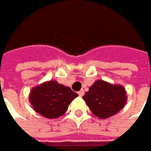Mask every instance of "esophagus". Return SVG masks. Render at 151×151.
<instances>
[{
    "label": "esophagus",
    "mask_w": 151,
    "mask_h": 151,
    "mask_svg": "<svg viewBox=\"0 0 151 151\" xmlns=\"http://www.w3.org/2000/svg\"><path fill=\"white\" fill-rule=\"evenodd\" d=\"M78 94H79V96H83V94H84V90H83V89L80 90V91L78 92Z\"/></svg>",
    "instance_id": "esophagus-1"
}]
</instances>
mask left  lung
<instances>
[{"label":"left lung","instance_id":"left-lung-1","mask_svg":"<svg viewBox=\"0 0 151 151\" xmlns=\"http://www.w3.org/2000/svg\"><path fill=\"white\" fill-rule=\"evenodd\" d=\"M82 98L95 116L106 119L124 107L126 93L120 85H112L106 81L98 80Z\"/></svg>","mask_w":151,"mask_h":151}]
</instances>
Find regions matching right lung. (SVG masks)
<instances>
[{
    "label": "right lung",
    "mask_w": 151,
    "mask_h": 151,
    "mask_svg": "<svg viewBox=\"0 0 151 151\" xmlns=\"http://www.w3.org/2000/svg\"><path fill=\"white\" fill-rule=\"evenodd\" d=\"M77 96L69 87L50 81L32 88L29 100L37 113L45 118L56 119L67 111L70 103Z\"/></svg>",
    "instance_id": "right-lung-1"
}]
</instances>
